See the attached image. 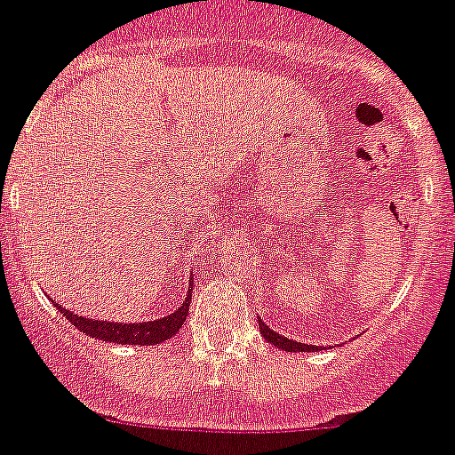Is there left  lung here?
Wrapping results in <instances>:
<instances>
[{
	"label": "left lung",
	"mask_w": 455,
	"mask_h": 455,
	"mask_svg": "<svg viewBox=\"0 0 455 455\" xmlns=\"http://www.w3.org/2000/svg\"><path fill=\"white\" fill-rule=\"evenodd\" d=\"M259 327H260V334H263V339H266L267 343L276 346L279 350H286V353H315V350H323L321 346H309V343H299V341H293V339L282 337V334H276L275 330H270L263 321H259Z\"/></svg>",
	"instance_id": "obj_1"
}]
</instances>
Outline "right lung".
Returning <instances> with one entry per match:
<instances>
[{"label": "right lung", "mask_w": 455, "mask_h": 455, "mask_svg": "<svg viewBox=\"0 0 455 455\" xmlns=\"http://www.w3.org/2000/svg\"><path fill=\"white\" fill-rule=\"evenodd\" d=\"M192 283L189 282V293L185 302L173 314L157 318V321L146 323H112L100 321V318H86V315H77L68 311L66 307L57 304V309L61 311L70 323L80 331H84L86 337L100 339V341L121 343V346H156V343L167 341L176 331L183 327L185 318L189 314V302H192Z\"/></svg>", "instance_id": "add662e5"}]
</instances>
